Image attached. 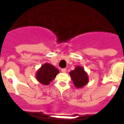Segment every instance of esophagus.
<instances>
[{
  "label": "esophagus",
  "instance_id": "1",
  "mask_svg": "<svg viewBox=\"0 0 124 124\" xmlns=\"http://www.w3.org/2000/svg\"><path fill=\"white\" fill-rule=\"evenodd\" d=\"M61 72H62V73H66V68H63V69H61Z\"/></svg>",
  "mask_w": 124,
  "mask_h": 124
}]
</instances>
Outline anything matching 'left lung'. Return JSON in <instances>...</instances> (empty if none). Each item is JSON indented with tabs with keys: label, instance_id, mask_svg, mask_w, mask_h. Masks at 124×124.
Segmentation results:
<instances>
[{
	"label": "left lung",
	"instance_id": "1",
	"mask_svg": "<svg viewBox=\"0 0 124 124\" xmlns=\"http://www.w3.org/2000/svg\"><path fill=\"white\" fill-rule=\"evenodd\" d=\"M70 75L73 84L77 88H81L88 83V76L81 66H77L74 70L70 72Z\"/></svg>",
	"mask_w": 124,
	"mask_h": 124
}]
</instances>
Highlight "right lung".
<instances>
[{
  "mask_svg": "<svg viewBox=\"0 0 124 124\" xmlns=\"http://www.w3.org/2000/svg\"><path fill=\"white\" fill-rule=\"evenodd\" d=\"M59 73V70L54 66L45 63L41 66L36 73V78L38 81L44 85H49L56 76Z\"/></svg>",
  "mask_w": 124,
  "mask_h": 124,
  "instance_id": "add662e5",
  "label": "right lung"
}]
</instances>
